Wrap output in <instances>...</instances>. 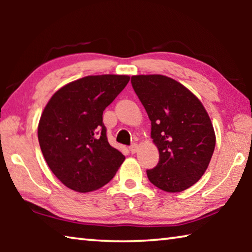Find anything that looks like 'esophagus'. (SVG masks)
<instances>
[{"mask_svg": "<svg viewBox=\"0 0 252 252\" xmlns=\"http://www.w3.org/2000/svg\"><path fill=\"white\" fill-rule=\"evenodd\" d=\"M129 149H130L131 153H135L136 151H138V144H136V143H132L131 146L129 147Z\"/></svg>", "mask_w": 252, "mask_h": 252, "instance_id": "obj_1", "label": "esophagus"}]
</instances>
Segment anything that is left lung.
Here are the masks:
<instances>
[{"mask_svg": "<svg viewBox=\"0 0 252 252\" xmlns=\"http://www.w3.org/2000/svg\"><path fill=\"white\" fill-rule=\"evenodd\" d=\"M131 83L159 150L156 168L147 170L149 180L167 192H181L203 176L215 151L210 118L198 97L171 78L133 75Z\"/></svg>", "mask_w": 252, "mask_h": 252, "instance_id": "1", "label": "left lung"}]
</instances>
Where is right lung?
<instances>
[{
	"label": "right lung",
	"mask_w": 252,
	"mask_h": 252,
	"mask_svg": "<svg viewBox=\"0 0 252 252\" xmlns=\"http://www.w3.org/2000/svg\"><path fill=\"white\" fill-rule=\"evenodd\" d=\"M129 81L127 75L85 76L60 89L44 108L37 127L41 150L51 171L70 189H99L125 161L108 142L102 116Z\"/></svg>",
	"instance_id": "obj_1"
}]
</instances>
